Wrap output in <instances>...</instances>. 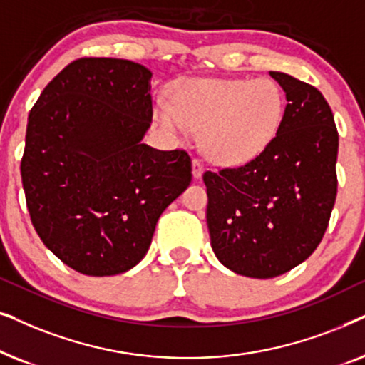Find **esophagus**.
<instances>
[{"label": "esophagus", "instance_id": "34e87169", "mask_svg": "<svg viewBox=\"0 0 365 365\" xmlns=\"http://www.w3.org/2000/svg\"><path fill=\"white\" fill-rule=\"evenodd\" d=\"M192 163H193V177L200 178L203 173V162L200 158H193Z\"/></svg>", "mask_w": 365, "mask_h": 365}]
</instances>
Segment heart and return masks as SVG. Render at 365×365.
<instances>
[{
  "label": "heart",
  "instance_id": "obj_1",
  "mask_svg": "<svg viewBox=\"0 0 365 365\" xmlns=\"http://www.w3.org/2000/svg\"><path fill=\"white\" fill-rule=\"evenodd\" d=\"M285 98L270 78H183L172 103L158 100L155 118L165 132L185 137L202 130V147L215 162L237 165L255 158L279 133Z\"/></svg>",
  "mask_w": 365,
  "mask_h": 365
}]
</instances>
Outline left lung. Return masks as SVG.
<instances>
[{
    "instance_id": "1",
    "label": "left lung",
    "mask_w": 365,
    "mask_h": 365,
    "mask_svg": "<svg viewBox=\"0 0 365 365\" xmlns=\"http://www.w3.org/2000/svg\"><path fill=\"white\" fill-rule=\"evenodd\" d=\"M287 96L279 133L239 167L207 170V223L217 259L235 274L272 279L312 255L337 197L339 133L315 86L270 71Z\"/></svg>"
}]
</instances>
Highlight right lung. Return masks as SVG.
Listing matches in <instances>:
<instances>
[{"label":"right lung","mask_w":365,"mask_h":365,"mask_svg":"<svg viewBox=\"0 0 365 365\" xmlns=\"http://www.w3.org/2000/svg\"><path fill=\"white\" fill-rule=\"evenodd\" d=\"M152 71L80 58L28 116L21 182L31 223L63 264L116 275L147 254L160 215L192 182L185 150L142 143L153 118Z\"/></svg>","instance_id":"right-lung-1"}]
</instances>
